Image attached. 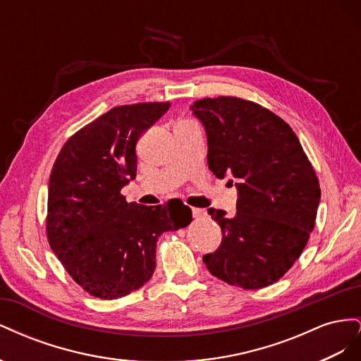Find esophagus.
Segmentation results:
<instances>
[{"instance_id": "esophagus-1", "label": "esophagus", "mask_w": 361, "mask_h": 361, "mask_svg": "<svg viewBox=\"0 0 361 361\" xmlns=\"http://www.w3.org/2000/svg\"><path fill=\"white\" fill-rule=\"evenodd\" d=\"M191 214L194 220H202V218L206 216V212L203 209H199V207H191Z\"/></svg>"}]
</instances>
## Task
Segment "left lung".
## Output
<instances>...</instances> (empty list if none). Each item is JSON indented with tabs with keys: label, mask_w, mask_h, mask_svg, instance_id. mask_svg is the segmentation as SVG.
<instances>
[{
	"label": "left lung",
	"mask_w": 361,
	"mask_h": 361,
	"mask_svg": "<svg viewBox=\"0 0 361 361\" xmlns=\"http://www.w3.org/2000/svg\"><path fill=\"white\" fill-rule=\"evenodd\" d=\"M207 135V166L238 180L236 214L207 209L221 244L203 262L243 289L274 285L307 244L321 199L318 176L292 128L268 108L233 96L191 105ZM232 182V180H231Z\"/></svg>",
	"instance_id": "left-lung-1"
}]
</instances>
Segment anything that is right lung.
I'll use <instances>...</instances> for the list:
<instances>
[{
    "instance_id": "right-lung-1",
    "label": "right lung",
    "mask_w": 361,
    "mask_h": 361,
    "mask_svg": "<svg viewBox=\"0 0 361 361\" xmlns=\"http://www.w3.org/2000/svg\"><path fill=\"white\" fill-rule=\"evenodd\" d=\"M170 102L118 105L63 145L48 187L47 235L64 269L92 297L122 298L154 276L157 241L191 223L183 203L143 206L120 192L137 176L135 146Z\"/></svg>"
}]
</instances>
